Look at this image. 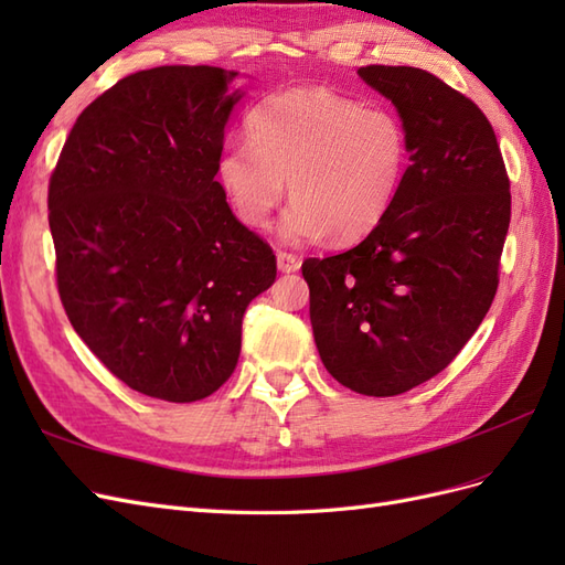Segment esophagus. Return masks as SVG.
Returning <instances> with one entry per match:
<instances>
[{
    "label": "esophagus",
    "instance_id": "esophagus-1",
    "mask_svg": "<svg viewBox=\"0 0 565 565\" xmlns=\"http://www.w3.org/2000/svg\"><path fill=\"white\" fill-rule=\"evenodd\" d=\"M299 266H301L299 256L287 254V252H278V268L282 273H295V270H299Z\"/></svg>",
    "mask_w": 565,
    "mask_h": 565
}]
</instances>
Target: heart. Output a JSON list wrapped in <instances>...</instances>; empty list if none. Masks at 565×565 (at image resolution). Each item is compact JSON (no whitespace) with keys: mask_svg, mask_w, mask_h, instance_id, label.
<instances>
[{"mask_svg":"<svg viewBox=\"0 0 565 565\" xmlns=\"http://www.w3.org/2000/svg\"><path fill=\"white\" fill-rule=\"evenodd\" d=\"M249 139L221 150L216 177L235 216L268 228L289 181L292 207L280 233L287 243H316L330 231L355 241L380 224L407 172L403 119L328 89L268 98L249 115Z\"/></svg>","mask_w":565,"mask_h":565,"instance_id":"1","label":"heart"}]
</instances>
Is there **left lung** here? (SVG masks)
Wrapping results in <instances>:
<instances>
[{
  "instance_id": "8db88e82",
  "label": "left lung",
  "mask_w": 565,
  "mask_h": 565,
  "mask_svg": "<svg viewBox=\"0 0 565 565\" xmlns=\"http://www.w3.org/2000/svg\"><path fill=\"white\" fill-rule=\"evenodd\" d=\"M398 108L409 167L361 245L309 256L311 324L322 365L363 396H398L446 370L500 285L511 218L498 136L471 98L409 65H365Z\"/></svg>"
}]
</instances>
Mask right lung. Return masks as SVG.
<instances>
[{
    "label": "right lung",
    "mask_w": 565,
    "mask_h": 565,
    "mask_svg": "<svg viewBox=\"0 0 565 565\" xmlns=\"http://www.w3.org/2000/svg\"><path fill=\"white\" fill-rule=\"evenodd\" d=\"M233 77L210 65L127 75L82 110L49 179L67 320L119 382L169 403L231 377L247 303L278 273L214 179Z\"/></svg>",
    "instance_id": "right-lung-1"
}]
</instances>
